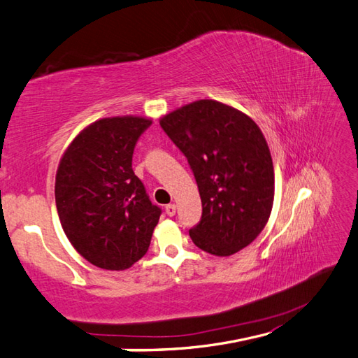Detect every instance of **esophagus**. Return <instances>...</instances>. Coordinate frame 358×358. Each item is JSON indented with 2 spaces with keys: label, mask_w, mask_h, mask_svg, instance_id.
Returning <instances> with one entry per match:
<instances>
[{
  "label": "esophagus",
  "mask_w": 358,
  "mask_h": 358,
  "mask_svg": "<svg viewBox=\"0 0 358 358\" xmlns=\"http://www.w3.org/2000/svg\"><path fill=\"white\" fill-rule=\"evenodd\" d=\"M176 210H177L176 204H168L166 207H164V212H166L168 216H173V215H176Z\"/></svg>",
  "instance_id": "1"
}]
</instances>
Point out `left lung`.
Returning <instances> with one entry per match:
<instances>
[{
    "mask_svg": "<svg viewBox=\"0 0 358 358\" xmlns=\"http://www.w3.org/2000/svg\"><path fill=\"white\" fill-rule=\"evenodd\" d=\"M160 127L186 155L203 203L190 239L227 257L266 225L273 203V164L251 117L213 99L195 101L162 117Z\"/></svg>",
    "mask_w": 358,
    "mask_h": 358,
    "instance_id": "1",
    "label": "left lung"
}]
</instances>
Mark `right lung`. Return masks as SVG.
Masks as SVG:
<instances>
[{
	"mask_svg": "<svg viewBox=\"0 0 358 358\" xmlns=\"http://www.w3.org/2000/svg\"><path fill=\"white\" fill-rule=\"evenodd\" d=\"M150 119H99L63 155L56 206L66 237L98 268L122 271L150 248L162 208L151 203L131 168L134 146Z\"/></svg>",
	"mask_w": 358,
	"mask_h": 358,
	"instance_id": "1",
	"label": "right lung"
}]
</instances>
